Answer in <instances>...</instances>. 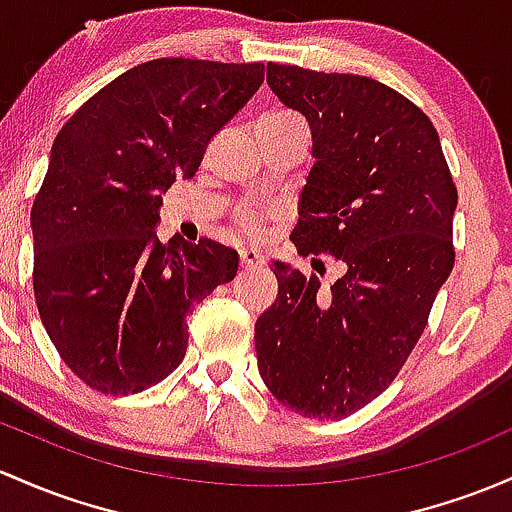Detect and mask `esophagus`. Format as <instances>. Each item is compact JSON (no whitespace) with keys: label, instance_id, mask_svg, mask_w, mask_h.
I'll return each instance as SVG.
<instances>
[{"label":"esophagus","instance_id":"34e87169","mask_svg":"<svg viewBox=\"0 0 512 512\" xmlns=\"http://www.w3.org/2000/svg\"><path fill=\"white\" fill-rule=\"evenodd\" d=\"M265 262V257H262L260 250H255V247H243L240 250V267H257Z\"/></svg>","mask_w":512,"mask_h":512}]
</instances>
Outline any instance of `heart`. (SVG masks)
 Returning a JSON list of instances; mask_svg holds the SVG:
<instances>
[{"instance_id":"1","label":"heart","mask_w":512,"mask_h":512,"mask_svg":"<svg viewBox=\"0 0 512 512\" xmlns=\"http://www.w3.org/2000/svg\"><path fill=\"white\" fill-rule=\"evenodd\" d=\"M274 119H289V116H274ZM269 213L257 209V206H245L238 211V226L250 235H262L267 230Z\"/></svg>"}]
</instances>
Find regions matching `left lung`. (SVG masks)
I'll return each mask as SVG.
<instances>
[{"label": "left lung", "mask_w": 512, "mask_h": 512, "mask_svg": "<svg viewBox=\"0 0 512 512\" xmlns=\"http://www.w3.org/2000/svg\"><path fill=\"white\" fill-rule=\"evenodd\" d=\"M282 104L306 116L313 162L291 243L345 274L274 262L277 301L257 318V367L291 411L340 420L396 379L454 267L457 187L435 126L372 77L267 65Z\"/></svg>", "instance_id": "1"}]
</instances>
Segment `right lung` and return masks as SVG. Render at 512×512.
Masks as SVG:
<instances>
[{
	"mask_svg": "<svg viewBox=\"0 0 512 512\" xmlns=\"http://www.w3.org/2000/svg\"><path fill=\"white\" fill-rule=\"evenodd\" d=\"M265 82L262 63L160 58L123 72L65 123L31 209L33 294L55 350L89 389L128 396L187 352V313L238 252L157 240L162 194Z\"/></svg>",
	"mask_w": 512,
	"mask_h": 512,
	"instance_id": "1",
	"label": "right lung"
}]
</instances>
